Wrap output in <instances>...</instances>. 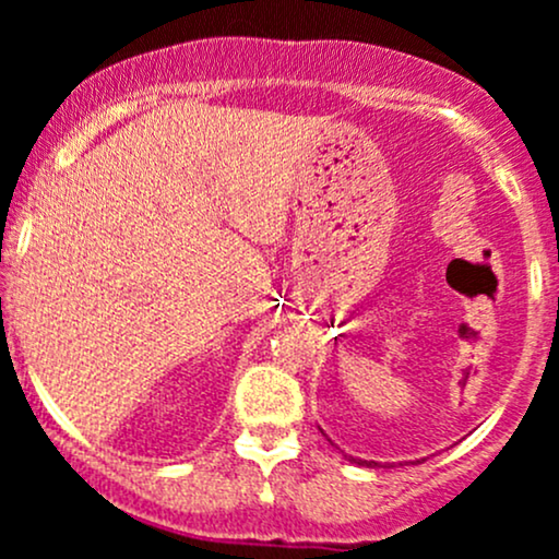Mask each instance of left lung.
Wrapping results in <instances>:
<instances>
[{
  "mask_svg": "<svg viewBox=\"0 0 559 559\" xmlns=\"http://www.w3.org/2000/svg\"><path fill=\"white\" fill-rule=\"evenodd\" d=\"M352 463H357V465H368V467H376L378 463H368V460H352Z\"/></svg>",
  "mask_w": 559,
  "mask_h": 559,
  "instance_id": "obj_1",
  "label": "left lung"
}]
</instances>
